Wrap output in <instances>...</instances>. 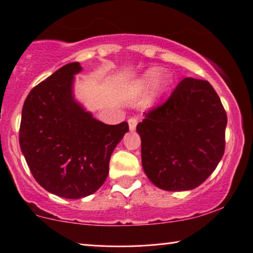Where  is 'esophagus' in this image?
<instances>
[{
	"mask_svg": "<svg viewBox=\"0 0 253 253\" xmlns=\"http://www.w3.org/2000/svg\"><path fill=\"white\" fill-rule=\"evenodd\" d=\"M137 125V118H129L128 119V126H129V129L130 130H134L135 129Z\"/></svg>",
	"mask_w": 253,
	"mask_h": 253,
	"instance_id": "1",
	"label": "esophagus"
}]
</instances>
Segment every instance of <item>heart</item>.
Wrapping results in <instances>:
<instances>
[{"label":"heart","mask_w":253,"mask_h":253,"mask_svg":"<svg viewBox=\"0 0 253 253\" xmlns=\"http://www.w3.org/2000/svg\"><path fill=\"white\" fill-rule=\"evenodd\" d=\"M161 75V69L160 68H152L148 71H146L143 75L134 84V87L139 91H143L155 84V93L160 95L164 92L167 91V88L171 84V76L169 73H164L160 78L158 77Z\"/></svg>","instance_id":"heart-1"}]
</instances>
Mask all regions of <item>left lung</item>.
I'll return each mask as SVG.
<instances>
[{
  "mask_svg": "<svg viewBox=\"0 0 253 253\" xmlns=\"http://www.w3.org/2000/svg\"><path fill=\"white\" fill-rule=\"evenodd\" d=\"M137 124L147 177L160 189L191 190L224 154L228 118L209 82L184 78L162 105Z\"/></svg>",
  "mask_w": 253,
  "mask_h": 253,
  "instance_id": "left-lung-1",
  "label": "left lung"
}]
</instances>
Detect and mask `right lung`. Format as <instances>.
Masks as SVG:
<instances>
[{"mask_svg":"<svg viewBox=\"0 0 253 253\" xmlns=\"http://www.w3.org/2000/svg\"><path fill=\"white\" fill-rule=\"evenodd\" d=\"M70 63L31 89L25 99L20 146L31 174L44 189L76 200L93 194L108 175L114 148L128 132L126 121L106 125L73 97L75 75Z\"/></svg>","mask_w":253,"mask_h":253,"instance_id":"1","label":"right lung"}]
</instances>
